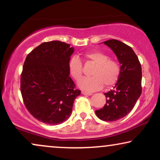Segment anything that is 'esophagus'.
<instances>
[{"label": "esophagus", "mask_w": 160, "mask_h": 160, "mask_svg": "<svg viewBox=\"0 0 160 160\" xmlns=\"http://www.w3.org/2000/svg\"><path fill=\"white\" fill-rule=\"evenodd\" d=\"M82 95H92V94L91 92H85V91H82Z\"/></svg>", "instance_id": "34e87169"}]
</instances>
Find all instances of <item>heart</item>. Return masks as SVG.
<instances>
[{
    "instance_id": "obj_1",
    "label": "heart",
    "mask_w": 160,
    "mask_h": 160,
    "mask_svg": "<svg viewBox=\"0 0 160 160\" xmlns=\"http://www.w3.org/2000/svg\"><path fill=\"white\" fill-rule=\"evenodd\" d=\"M84 57L95 63V66L91 71L92 76L82 78L78 81V85L81 89L94 91L101 88L102 84L109 87L116 84L120 73L119 65L117 61L109 59L108 54L101 51L87 52ZM68 71L75 80L82 77L83 65L78 57L73 56L70 59Z\"/></svg>"
}]
</instances>
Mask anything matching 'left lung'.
<instances>
[{
  "instance_id": "obj_1",
  "label": "left lung",
  "mask_w": 160,
  "mask_h": 160,
  "mask_svg": "<svg viewBox=\"0 0 160 160\" xmlns=\"http://www.w3.org/2000/svg\"><path fill=\"white\" fill-rule=\"evenodd\" d=\"M104 44L113 50L121 66L113 89L104 93L106 103L95 113L102 121L113 122L128 114L141 95V65L132 48L124 43L111 39Z\"/></svg>"
}]
</instances>
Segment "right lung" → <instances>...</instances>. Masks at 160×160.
I'll use <instances>...</instances> for the list:
<instances>
[{"label":"right lung","instance_id":"add662e5","mask_svg":"<svg viewBox=\"0 0 160 160\" xmlns=\"http://www.w3.org/2000/svg\"><path fill=\"white\" fill-rule=\"evenodd\" d=\"M59 41L42 43L28 54L20 78L24 104L34 118L50 125L71 114L81 94L70 76L68 62L74 49Z\"/></svg>","mask_w":160,"mask_h":160}]
</instances>
